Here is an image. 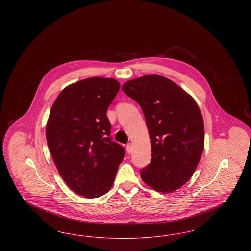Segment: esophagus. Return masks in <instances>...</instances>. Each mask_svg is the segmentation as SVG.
<instances>
[{
    "label": "esophagus",
    "mask_w": 251,
    "mask_h": 251,
    "mask_svg": "<svg viewBox=\"0 0 251 251\" xmlns=\"http://www.w3.org/2000/svg\"><path fill=\"white\" fill-rule=\"evenodd\" d=\"M126 151H127V152L129 153V154H131V152H132V145L131 143L128 144L127 146H126Z\"/></svg>",
    "instance_id": "34e87169"
}]
</instances>
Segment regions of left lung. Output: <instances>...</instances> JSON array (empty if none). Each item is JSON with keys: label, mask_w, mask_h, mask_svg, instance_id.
<instances>
[{"label": "left lung", "mask_w": 251, "mask_h": 251, "mask_svg": "<svg viewBox=\"0 0 251 251\" xmlns=\"http://www.w3.org/2000/svg\"><path fill=\"white\" fill-rule=\"evenodd\" d=\"M143 110L151 144V162L140 172L151 188L178 190L195 172L204 150V122L196 100L170 79L149 74L122 85Z\"/></svg>", "instance_id": "1"}]
</instances>
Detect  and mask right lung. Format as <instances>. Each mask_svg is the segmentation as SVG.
Instances as JSON below:
<instances>
[{
  "label": "right lung",
  "mask_w": 251,
  "mask_h": 251,
  "mask_svg": "<svg viewBox=\"0 0 251 251\" xmlns=\"http://www.w3.org/2000/svg\"><path fill=\"white\" fill-rule=\"evenodd\" d=\"M120 84L91 77L69 84L54 100L46 124L49 149L60 176L76 194L94 199L112 187L125 151L112 142L106 117Z\"/></svg>",
  "instance_id": "obj_1"
}]
</instances>
